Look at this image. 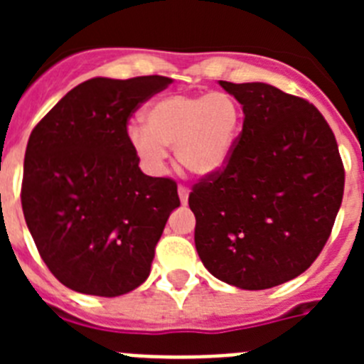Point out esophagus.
I'll return each instance as SVG.
<instances>
[{"instance_id": "esophagus-1", "label": "esophagus", "mask_w": 364, "mask_h": 364, "mask_svg": "<svg viewBox=\"0 0 364 364\" xmlns=\"http://www.w3.org/2000/svg\"><path fill=\"white\" fill-rule=\"evenodd\" d=\"M178 198L182 204H188V198H189V189L184 188V186H178Z\"/></svg>"}]
</instances>
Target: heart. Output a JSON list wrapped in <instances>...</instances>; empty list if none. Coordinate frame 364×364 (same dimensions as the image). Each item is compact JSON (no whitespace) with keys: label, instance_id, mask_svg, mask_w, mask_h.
Listing matches in <instances>:
<instances>
[{"label":"heart","instance_id":"obj_1","mask_svg":"<svg viewBox=\"0 0 364 364\" xmlns=\"http://www.w3.org/2000/svg\"><path fill=\"white\" fill-rule=\"evenodd\" d=\"M144 125H129L127 140L151 175L166 171L169 151L198 176L215 175L233 153L240 125V107L228 92L169 95L156 100L142 114Z\"/></svg>","mask_w":364,"mask_h":364}]
</instances>
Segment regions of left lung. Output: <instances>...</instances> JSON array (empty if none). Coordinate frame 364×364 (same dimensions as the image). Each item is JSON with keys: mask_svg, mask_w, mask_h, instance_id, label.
I'll return each instance as SVG.
<instances>
[{"mask_svg": "<svg viewBox=\"0 0 364 364\" xmlns=\"http://www.w3.org/2000/svg\"><path fill=\"white\" fill-rule=\"evenodd\" d=\"M220 87L242 105L228 166L189 193L205 269L240 290L306 272L326 244L345 189L336 136L306 100L262 82Z\"/></svg>", "mask_w": 364, "mask_h": 364, "instance_id": "obj_1", "label": "left lung"}]
</instances>
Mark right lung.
I'll list each match as a JSON object with an SVG mask.
<instances>
[{
    "label": "right lung",
    "instance_id": "obj_1",
    "mask_svg": "<svg viewBox=\"0 0 364 364\" xmlns=\"http://www.w3.org/2000/svg\"><path fill=\"white\" fill-rule=\"evenodd\" d=\"M171 78H91L34 127L23 162L21 205L38 252L63 286L118 297L146 282L176 184L144 175L127 118Z\"/></svg>",
    "mask_w": 364,
    "mask_h": 364
}]
</instances>
